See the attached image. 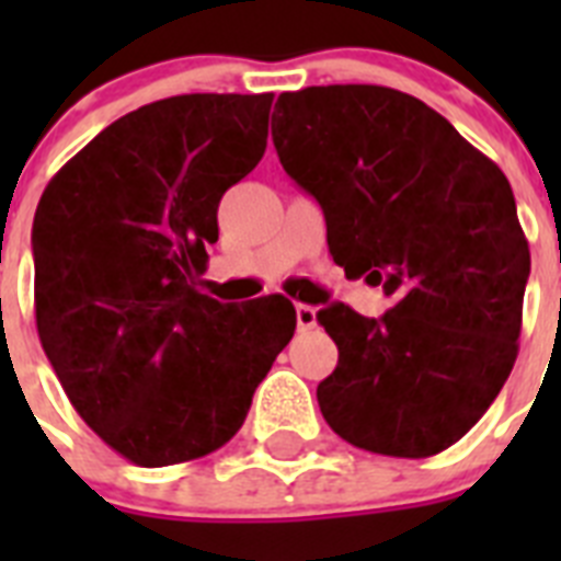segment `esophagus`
<instances>
[{
  "label": "esophagus",
  "instance_id": "34e87169",
  "mask_svg": "<svg viewBox=\"0 0 561 561\" xmlns=\"http://www.w3.org/2000/svg\"><path fill=\"white\" fill-rule=\"evenodd\" d=\"M295 314H297V329L306 331V329H314V325H317V309H314V306L297 304Z\"/></svg>",
  "mask_w": 561,
  "mask_h": 561
}]
</instances>
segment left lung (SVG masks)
Listing matches in <instances>:
<instances>
[{"label":"left lung","instance_id":"8db88e82","mask_svg":"<svg viewBox=\"0 0 561 561\" xmlns=\"http://www.w3.org/2000/svg\"><path fill=\"white\" fill-rule=\"evenodd\" d=\"M272 140L336 264L393 297L379 320L317 311L340 351L320 413L368 453H444L517 359L531 252L505 173L427 103L370 83L284 92Z\"/></svg>","mask_w":561,"mask_h":561}]
</instances>
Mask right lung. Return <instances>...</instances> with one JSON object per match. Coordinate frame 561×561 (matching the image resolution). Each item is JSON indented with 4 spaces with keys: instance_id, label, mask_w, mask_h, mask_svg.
Segmentation results:
<instances>
[{
    "instance_id": "right-lung-1",
    "label": "right lung",
    "mask_w": 561,
    "mask_h": 561,
    "mask_svg": "<svg viewBox=\"0 0 561 561\" xmlns=\"http://www.w3.org/2000/svg\"><path fill=\"white\" fill-rule=\"evenodd\" d=\"M270 108V92L148 103L38 202V340L78 415L137 466L225 447L295 334L286 297L236 306L199 289L219 202L264 157Z\"/></svg>"
}]
</instances>
